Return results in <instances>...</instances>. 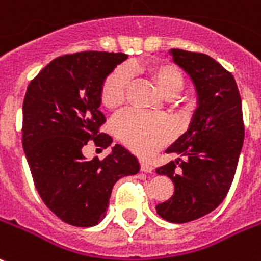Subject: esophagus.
Listing matches in <instances>:
<instances>
[{
	"label": "esophagus",
	"mask_w": 261,
	"mask_h": 261,
	"mask_svg": "<svg viewBox=\"0 0 261 261\" xmlns=\"http://www.w3.org/2000/svg\"><path fill=\"white\" fill-rule=\"evenodd\" d=\"M153 170H154V168H153L152 164H149V163H146V162H141V171L152 174Z\"/></svg>",
	"instance_id": "1"
}]
</instances>
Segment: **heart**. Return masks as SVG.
<instances>
[{
  "label": "heart",
  "mask_w": 261,
  "mask_h": 261,
  "mask_svg": "<svg viewBox=\"0 0 261 261\" xmlns=\"http://www.w3.org/2000/svg\"><path fill=\"white\" fill-rule=\"evenodd\" d=\"M127 72H144L163 97H172L185 85L182 71L170 63L146 65H126L109 73L101 87V102L105 108H119L126 98L128 75ZM113 130L117 138L131 150L139 154H149L164 145L171 137V127L164 117L148 116L135 111L120 113L113 120Z\"/></svg>",
  "instance_id": "obj_1"
}]
</instances>
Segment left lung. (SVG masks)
Returning <instances> with one entry per match:
<instances>
[{"mask_svg":"<svg viewBox=\"0 0 261 261\" xmlns=\"http://www.w3.org/2000/svg\"><path fill=\"white\" fill-rule=\"evenodd\" d=\"M172 59L190 75L198 107L188 131L167 153L185 159L159 167L174 182L170 200L156 211L171 223H188L216 210L227 196L244 144L241 95L236 79L204 53L172 49Z\"/></svg>","mask_w":261,"mask_h":261,"instance_id":"obj_1","label":"left lung"}]
</instances>
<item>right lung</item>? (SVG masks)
Wrapping results in <instances>:
<instances>
[{
  "mask_svg": "<svg viewBox=\"0 0 261 261\" xmlns=\"http://www.w3.org/2000/svg\"><path fill=\"white\" fill-rule=\"evenodd\" d=\"M128 56L79 51L51 60L30 82L23 101V149L34 185L45 205L63 222L91 227L105 216L113 185L139 171L137 157L122 145L111 154L87 162L89 142L108 148L99 133L101 87Z\"/></svg>",
  "mask_w": 261,
  "mask_h": 261,
  "instance_id": "add662e5",
  "label": "right lung"
}]
</instances>
